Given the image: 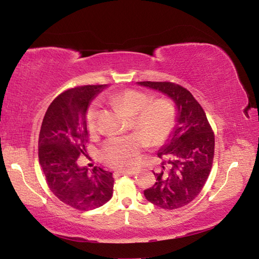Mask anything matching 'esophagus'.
Returning a JSON list of instances; mask_svg holds the SVG:
<instances>
[{"mask_svg":"<svg viewBox=\"0 0 259 259\" xmlns=\"http://www.w3.org/2000/svg\"><path fill=\"white\" fill-rule=\"evenodd\" d=\"M121 175H129V176H133V175L136 174V171H133V170H120V171H117Z\"/></svg>","mask_w":259,"mask_h":259,"instance_id":"esophagus-1","label":"esophagus"}]
</instances>
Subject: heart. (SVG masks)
<instances>
[{
    "instance_id": "1",
    "label": "heart",
    "mask_w": 259,
    "mask_h": 259,
    "mask_svg": "<svg viewBox=\"0 0 259 259\" xmlns=\"http://www.w3.org/2000/svg\"><path fill=\"white\" fill-rule=\"evenodd\" d=\"M111 100L126 112L133 114V125L141 131L108 139L102 150L103 160L119 169H133L137 164L139 153L147 145L159 144L172 130L176 111L166 99L151 100L147 94L139 90L126 89L111 95ZM99 104L93 103L87 111V126L95 133L98 126Z\"/></svg>"
}]
</instances>
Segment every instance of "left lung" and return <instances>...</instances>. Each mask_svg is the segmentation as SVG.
Here are the masks:
<instances>
[{
	"label": "left lung",
	"mask_w": 259,
	"mask_h": 259,
	"mask_svg": "<svg viewBox=\"0 0 259 259\" xmlns=\"http://www.w3.org/2000/svg\"><path fill=\"white\" fill-rule=\"evenodd\" d=\"M172 100L176 120L157 156L168 170L154 174L156 182L144 191L151 203L177 209L194 200L202 190L213 161L214 137L207 115L190 91L170 82H137Z\"/></svg>",
	"instance_id": "obj_1"
}]
</instances>
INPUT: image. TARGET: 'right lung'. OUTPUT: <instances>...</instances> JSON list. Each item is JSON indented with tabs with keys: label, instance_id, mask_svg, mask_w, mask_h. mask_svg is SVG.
Listing matches in <instances>:
<instances>
[{
	"label": "right lung",
	"instance_id": "1",
	"mask_svg": "<svg viewBox=\"0 0 259 259\" xmlns=\"http://www.w3.org/2000/svg\"><path fill=\"white\" fill-rule=\"evenodd\" d=\"M106 87L83 85L59 95L48 108L38 138V160L50 190L61 202L85 211L113 195L112 172L99 166L89 172L77 163L89 139L87 111Z\"/></svg>",
	"mask_w": 259,
	"mask_h": 259
}]
</instances>
